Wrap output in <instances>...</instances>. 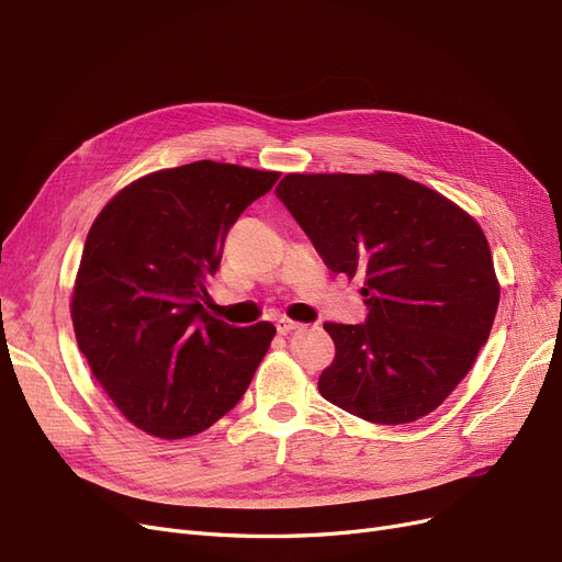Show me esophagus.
Here are the masks:
<instances>
[{"label": "esophagus", "instance_id": "esophagus-1", "mask_svg": "<svg viewBox=\"0 0 562 562\" xmlns=\"http://www.w3.org/2000/svg\"><path fill=\"white\" fill-rule=\"evenodd\" d=\"M278 333L280 335H286V333H291V330H299L301 328V324H296V322H291V319H278Z\"/></svg>", "mask_w": 562, "mask_h": 562}]
</instances>
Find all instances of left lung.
Wrapping results in <instances>:
<instances>
[{
  "label": "left lung",
  "instance_id": "obj_1",
  "mask_svg": "<svg viewBox=\"0 0 562 562\" xmlns=\"http://www.w3.org/2000/svg\"><path fill=\"white\" fill-rule=\"evenodd\" d=\"M276 194L333 273L362 280L364 324H324L335 358L319 376L322 397L379 425L441 406L473 368L498 310L480 225L395 172L286 175Z\"/></svg>",
  "mask_w": 562,
  "mask_h": 562
}]
</instances>
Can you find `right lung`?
<instances>
[{"label":"right lung","mask_w":562,"mask_h":562,"mask_svg":"<svg viewBox=\"0 0 562 562\" xmlns=\"http://www.w3.org/2000/svg\"><path fill=\"white\" fill-rule=\"evenodd\" d=\"M278 179L198 160L133 181L93 221L72 328L91 374L137 429L167 441L194 436L248 390L276 326H229L202 301L229 227Z\"/></svg>","instance_id":"obj_1"}]
</instances>
